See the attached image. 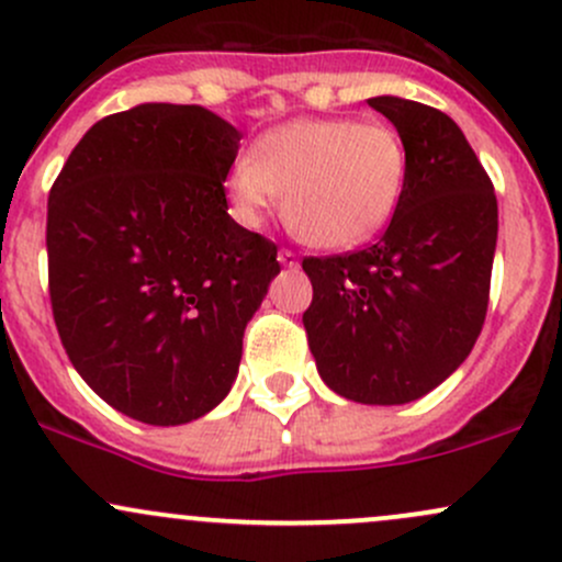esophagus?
Segmentation results:
<instances>
[{
    "instance_id": "obj_1",
    "label": "esophagus",
    "mask_w": 562,
    "mask_h": 562,
    "mask_svg": "<svg viewBox=\"0 0 562 562\" xmlns=\"http://www.w3.org/2000/svg\"><path fill=\"white\" fill-rule=\"evenodd\" d=\"M277 261H280L282 267H288V269L299 267V256H295V252L288 250V248H282L280 252H277Z\"/></svg>"
}]
</instances>
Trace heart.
<instances>
[{
	"instance_id": "heart-1",
	"label": "heart",
	"mask_w": 562,
	"mask_h": 562,
	"mask_svg": "<svg viewBox=\"0 0 562 562\" xmlns=\"http://www.w3.org/2000/svg\"><path fill=\"white\" fill-rule=\"evenodd\" d=\"M408 146L390 122L306 116L271 127L234 159V218L258 226L285 196V221L306 245L347 250L375 237L403 202Z\"/></svg>"
}]
</instances>
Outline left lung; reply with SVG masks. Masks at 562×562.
Here are the masks:
<instances>
[{
  "mask_svg": "<svg viewBox=\"0 0 562 562\" xmlns=\"http://www.w3.org/2000/svg\"><path fill=\"white\" fill-rule=\"evenodd\" d=\"M408 146L403 202L379 243L304 258V328L317 371L341 397L403 405L467 360L488 312L498 207L464 133L440 109L368 98Z\"/></svg>",
  "mask_w": 562,
  "mask_h": 562,
  "instance_id": "obj_1",
  "label": "left lung"
}]
</instances>
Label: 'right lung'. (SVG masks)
<instances>
[{
	"mask_svg": "<svg viewBox=\"0 0 562 562\" xmlns=\"http://www.w3.org/2000/svg\"><path fill=\"white\" fill-rule=\"evenodd\" d=\"M237 127L202 106L140 103L74 146L47 200L60 344L111 408L172 427L226 397L243 333L280 271L229 215Z\"/></svg>",
	"mask_w": 562,
	"mask_h": 562,
	"instance_id": "right-lung-1",
	"label": "right lung"
}]
</instances>
